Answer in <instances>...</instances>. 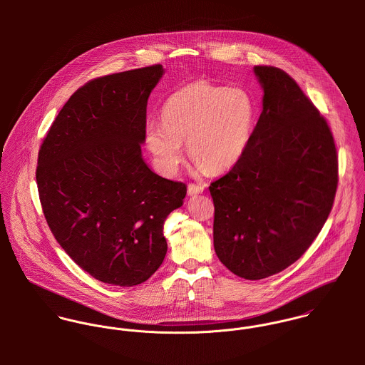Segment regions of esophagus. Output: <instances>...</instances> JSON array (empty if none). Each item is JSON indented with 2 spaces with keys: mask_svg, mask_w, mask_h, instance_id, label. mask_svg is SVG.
<instances>
[{
  "mask_svg": "<svg viewBox=\"0 0 365 365\" xmlns=\"http://www.w3.org/2000/svg\"><path fill=\"white\" fill-rule=\"evenodd\" d=\"M204 190H205V185H202V184H190L188 185V195L201 194V192H204Z\"/></svg>",
  "mask_w": 365,
  "mask_h": 365,
  "instance_id": "34e87169",
  "label": "esophagus"
}]
</instances>
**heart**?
I'll return each instance as SVG.
<instances>
[{
    "mask_svg": "<svg viewBox=\"0 0 365 365\" xmlns=\"http://www.w3.org/2000/svg\"><path fill=\"white\" fill-rule=\"evenodd\" d=\"M256 123V103L242 88L192 81L174 91L161 108V123L145 128V142L157 167L177 171L182 146L208 173L233 167L245 155Z\"/></svg>",
    "mask_w": 365,
    "mask_h": 365,
    "instance_id": "heart-1",
    "label": "heart"
}]
</instances>
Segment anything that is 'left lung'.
Listing matches in <instances>:
<instances>
[{
	"mask_svg": "<svg viewBox=\"0 0 365 365\" xmlns=\"http://www.w3.org/2000/svg\"><path fill=\"white\" fill-rule=\"evenodd\" d=\"M262 110L245 155L210 182L213 246L245 279L274 275L312 245L333 208L339 157L333 133L297 81L256 66Z\"/></svg>",
	"mask_w": 365,
	"mask_h": 365,
	"instance_id": "1",
	"label": "left lung"
}]
</instances>
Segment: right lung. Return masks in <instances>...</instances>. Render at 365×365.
I'll use <instances>...</instances> for the list:
<instances>
[{
	"label": "right lung",
	"mask_w": 365,
	"mask_h": 365,
	"mask_svg": "<svg viewBox=\"0 0 365 365\" xmlns=\"http://www.w3.org/2000/svg\"><path fill=\"white\" fill-rule=\"evenodd\" d=\"M161 64L108 74L81 86L53 120L38 155L36 184L54 239L105 284L149 279L167 253V216L187 185L142 158L146 109Z\"/></svg>",
	"instance_id": "right-lung-1"
}]
</instances>
